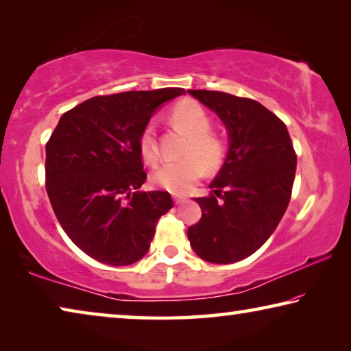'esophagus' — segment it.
<instances>
[{"label": "esophagus", "instance_id": "1", "mask_svg": "<svg viewBox=\"0 0 351 351\" xmlns=\"http://www.w3.org/2000/svg\"><path fill=\"white\" fill-rule=\"evenodd\" d=\"M173 201H175V204H182L184 201H186V198H184V197H180V195H175V197H173Z\"/></svg>", "mask_w": 351, "mask_h": 351}]
</instances>
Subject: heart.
<instances>
[{
  "label": "heart",
  "instance_id": "obj_1",
  "mask_svg": "<svg viewBox=\"0 0 351 351\" xmlns=\"http://www.w3.org/2000/svg\"><path fill=\"white\" fill-rule=\"evenodd\" d=\"M171 121L189 134L184 145L182 159L165 161L153 171L152 180L156 186L171 193H186L204 176L207 170L221 167L228 148L218 134L212 133L209 112L195 100H182L171 110ZM139 150L145 161L154 165L161 159L156 128L147 123L139 136Z\"/></svg>",
  "mask_w": 351,
  "mask_h": 351
}]
</instances>
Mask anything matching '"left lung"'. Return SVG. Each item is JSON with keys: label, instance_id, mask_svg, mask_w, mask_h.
I'll use <instances>...</instances> for the list:
<instances>
[{"label": "left lung", "instance_id": "1", "mask_svg": "<svg viewBox=\"0 0 351 351\" xmlns=\"http://www.w3.org/2000/svg\"><path fill=\"white\" fill-rule=\"evenodd\" d=\"M187 93L217 112L230 144L210 195L195 199L203 215L187 237L203 260L235 263L257 251L280 223L297 156L287 125L261 104L221 91Z\"/></svg>", "mask_w": 351, "mask_h": 351}]
</instances>
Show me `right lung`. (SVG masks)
Listing matches in <instances>:
<instances>
[{"label":"right lung","instance_id":"obj_1","mask_svg":"<svg viewBox=\"0 0 351 351\" xmlns=\"http://www.w3.org/2000/svg\"><path fill=\"white\" fill-rule=\"evenodd\" d=\"M186 91L161 88L85 100L60 117L46 142V192L74 245L110 266L147 254L169 192H139L147 180L139 136L159 105Z\"/></svg>","mask_w":351,"mask_h":351}]
</instances>
